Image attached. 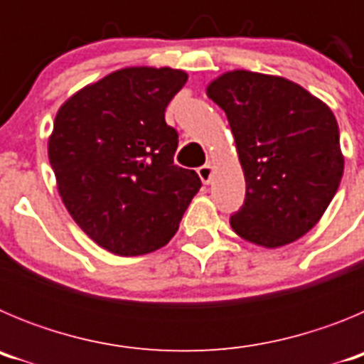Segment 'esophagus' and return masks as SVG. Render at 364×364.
<instances>
[{
    "label": "esophagus",
    "mask_w": 364,
    "mask_h": 364,
    "mask_svg": "<svg viewBox=\"0 0 364 364\" xmlns=\"http://www.w3.org/2000/svg\"><path fill=\"white\" fill-rule=\"evenodd\" d=\"M197 173H198V176H200V180L204 182V184H210L211 180H213L215 169H213V166H211V164H204V166L198 167Z\"/></svg>",
    "instance_id": "1"
}]
</instances>
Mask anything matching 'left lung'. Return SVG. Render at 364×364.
<instances>
[{"label": "left lung", "mask_w": 364, "mask_h": 364, "mask_svg": "<svg viewBox=\"0 0 364 364\" xmlns=\"http://www.w3.org/2000/svg\"><path fill=\"white\" fill-rule=\"evenodd\" d=\"M226 112L246 180L230 224L262 247L295 242L321 220L343 178L332 109L282 76L228 70L205 87Z\"/></svg>", "instance_id": "1"}]
</instances>
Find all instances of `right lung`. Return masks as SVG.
<instances>
[{
    "label": "right lung",
    "mask_w": 364,
    "mask_h": 364,
    "mask_svg": "<svg viewBox=\"0 0 364 364\" xmlns=\"http://www.w3.org/2000/svg\"><path fill=\"white\" fill-rule=\"evenodd\" d=\"M188 82L171 67H125L74 92L54 118L49 160L74 222L98 246L136 257L166 246L202 182L175 166L164 112Z\"/></svg>",
    "instance_id": "right-lung-1"
}]
</instances>
